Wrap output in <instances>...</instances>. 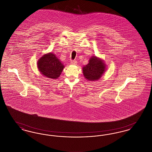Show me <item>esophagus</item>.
Listing matches in <instances>:
<instances>
[{
  "instance_id": "esophagus-1",
  "label": "esophagus",
  "mask_w": 152,
  "mask_h": 152,
  "mask_svg": "<svg viewBox=\"0 0 152 152\" xmlns=\"http://www.w3.org/2000/svg\"><path fill=\"white\" fill-rule=\"evenodd\" d=\"M77 64V61L76 60H71V64L72 65H76Z\"/></svg>"
}]
</instances>
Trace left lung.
Instances as JSON below:
<instances>
[{"label":"left lung","mask_w":152,"mask_h":152,"mask_svg":"<svg viewBox=\"0 0 152 152\" xmlns=\"http://www.w3.org/2000/svg\"><path fill=\"white\" fill-rule=\"evenodd\" d=\"M106 69V65L100 58L93 56L89 60L88 64L83 67L84 77L89 81L99 79Z\"/></svg>","instance_id":"8db88e82"}]
</instances>
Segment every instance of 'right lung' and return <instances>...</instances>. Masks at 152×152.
Listing matches in <instances>:
<instances>
[{
	"label": "right lung",
	"instance_id": "right-lung-1",
	"mask_svg": "<svg viewBox=\"0 0 152 152\" xmlns=\"http://www.w3.org/2000/svg\"><path fill=\"white\" fill-rule=\"evenodd\" d=\"M37 65L42 75L52 79H58L64 68V65L53 53L44 55L37 61Z\"/></svg>",
	"mask_w": 152,
	"mask_h": 152
}]
</instances>
